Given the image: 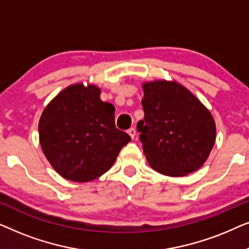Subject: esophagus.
Returning <instances> with one entry per match:
<instances>
[{"mask_svg": "<svg viewBox=\"0 0 249 249\" xmlns=\"http://www.w3.org/2000/svg\"><path fill=\"white\" fill-rule=\"evenodd\" d=\"M128 134H129V136H130L131 138H135V136H136V129L135 128H130L128 130Z\"/></svg>", "mask_w": 249, "mask_h": 249, "instance_id": "esophagus-1", "label": "esophagus"}]
</instances>
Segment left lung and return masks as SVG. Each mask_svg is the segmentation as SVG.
<instances>
[{
	"mask_svg": "<svg viewBox=\"0 0 249 249\" xmlns=\"http://www.w3.org/2000/svg\"><path fill=\"white\" fill-rule=\"evenodd\" d=\"M144 119L137 130L155 171L183 177L204 164L215 142V122L194 94L176 81L142 85Z\"/></svg>",
	"mask_w": 249,
	"mask_h": 249,
	"instance_id": "left-lung-1",
	"label": "left lung"
}]
</instances>
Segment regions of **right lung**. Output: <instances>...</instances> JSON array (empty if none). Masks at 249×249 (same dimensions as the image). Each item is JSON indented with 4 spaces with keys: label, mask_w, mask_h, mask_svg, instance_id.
<instances>
[{
    "label": "right lung",
    "mask_w": 249,
    "mask_h": 249,
    "mask_svg": "<svg viewBox=\"0 0 249 249\" xmlns=\"http://www.w3.org/2000/svg\"><path fill=\"white\" fill-rule=\"evenodd\" d=\"M100 95L94 85H71L50 102L39 119L44 154L54 170L71 181L98 178L131 141L115 127V107Z\"/></svg>",
    "instance_id": "add662e5"
}]
</instances>
